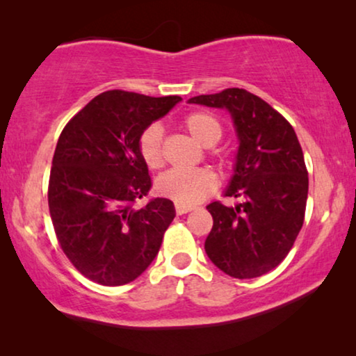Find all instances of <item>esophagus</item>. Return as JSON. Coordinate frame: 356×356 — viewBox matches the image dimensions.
I'll list each match as a JSON object with an SVG mask.
<instances>
[{
	"instance_id": "esophagus-1",
	"label": "esophagus",
	"mask_w": 356,
	"mask_h": 356,
	"mask_svg": "<svg viewBox=\"0 0 356 356\" xmlns=\"http://www.w3.org/2000/svg\"><path fill=\"white\" fill-rule=\"evenodd\" d=\"M175 211H177L178 216H183V213H188L194 211L193 206H184V204H175Z\"/></svg>"
}]
</instances>
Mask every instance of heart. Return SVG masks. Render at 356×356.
Returning <instances> with one entry per match:
<instances>
[{"label":"heart","mask_w":356,"mask_h":356,"mask_svg":"<svg viewBox=\"0 0 356 356\" xmlns=\"http://www.w3.org/2000/svg\"><path fill=\"white\" fill-rule=\"evenodd\" d=\"M183 128L202 144L204 147L216 145L223 136V128L216 116L207 111H193L183 118ZM138 147L140 159L149 168H160L163 165L162 129L150 124L139 136ZM217 188V175L211 168L168 170L157 179V191L162 196L184 206H193Z\"/></svg>","instance_id":"b5f03b06"}]
</instances>
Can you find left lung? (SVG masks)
<instances>
[{"mask_svg": "<svg viewBox=\"0 0 356 356\" xmlns=\"http://www.w3.org/2000/svg\"><path fill=\"white\" fill-rule=\"evenodd\" d=\"M227 108L236 126L235 175L225 196L240 204H209L213 218L206 252L235 279H254L275 269L289 254L305 222L308 170L293 126L279 111L245 89L189 99Z\"/></svg>", "mask_w": 356, "mask_h": 356, "instance_id": "left-lung-1", "label": "left lung"}]
</instances>
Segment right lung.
<instances>
[{
  "label": "right lung",
  "mask_w": 356,
  "mask_h": 356,
  "mask_svg": "<svg viewBox=\"0 0 356 356\" xmlns=\"http://www.w3.org/2000/svg\"><path fill=\"white\" fill-rule=\"evenodd\" d=\"M181 97L106 90L67 121L48 179V207L58 243L87 279L118 286L155 259L175 218L170 199L152 197L138 140Z\"/></svg>",
  "instance_id": "1"
}]
</instances>
